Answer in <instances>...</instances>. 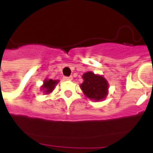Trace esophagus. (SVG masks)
Here are the masks:
<instances>
[{
    "label": "esophagus",
    "mask_w": 153,
    "mask_h": 153,
    "mask_svg": "<svg viewBox=\"0 0 153 153\" xmlns=\"http://www.w3.org/2000/svg\"><path fill=\"white\" fill-rule=\"evenodd\" d=\"M63 79H65V80H72V79H73V77L72 76H69V77H64Z\"/></svg>",
    "instance_id": "esophagus-1"
}]
</instances>
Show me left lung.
I'll return each instance as SVG.
<instances>
[{
	"label": "left lung",
	"mask_w": 153,
	"mask_h": 153,
	"mask_svg": "<svg viewBox=\"0 0 153 153\" xmlns=\"http://www.w3.org/2000/svg\"><path fill=\"white\" fill-rule=\"evenodd\" d=\"M84 81L81 84L82 91L89 98L95 101L105 98L108 90V82L102 76L96 75L92 72H86L82 75Z\"/></svg>",
	"instance_id": "obj_1"
}]
</instances>
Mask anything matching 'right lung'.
I'll return each instance as SVG.
<instances>
[{
  "mask_svg": "<svg viewBox=\"0 0 153 153\" xmlns=\"http://www.w3.org/2000/svg\"><path fill=\"white\" fill-rule=\"evenodd\" d=\"M58 83L57 80H52V79H46L44 80V86H42V88L44 89V92L47 94L51 93L53 91V89L55 88V84Z\"/></svg>",
  "mask_w": 153,
  "mask_h": 153,
  "instance_id": "right-lung-1",
  "label": "right lung"
}]
</instances>
